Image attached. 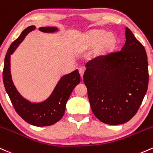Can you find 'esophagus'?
Segmentation results:
<instances>
[{"label": "esophagus", "mask_w": 153, "mask_h": 153, "mask_svg": "<svg viewBox=\"0 0 153 153\" xmlns=\"http://www.w3.org/2000/svg\"><path fill=\"white\" fill-rule=\"evenodd\" d=\"M78 70H79V73H80V77H81V78H82V79H83V74H84V70H83V68H80Z\"/></svg>", "instance_id": "obj_1"}]
</instances>
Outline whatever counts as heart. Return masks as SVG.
<instances>
[{
    "instance_id": "b5f03b06",
    "label": "heart",
    "mask_w": 153,
    "mask_h": 153,
    "mask_svg": "<svg viewBox=\"0 0 153 153\" xmlns=\"http://www.w3.org/2000/svg\"><path fill=\"white\" fill-rule=\"evenodd\" d=\"M117 39L112 33L104 30H94L84 35L78 41L77 49L85 52L93 49L91 56L95 59H102L115 49Z\"/></svg>"
}]
</instances>
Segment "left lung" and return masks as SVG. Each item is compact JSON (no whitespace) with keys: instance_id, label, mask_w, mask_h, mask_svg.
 Returning <instances> with one entry per match:
<instances>
[{"instance_id":"8db88e82","label":"left lung","mask_w":153,"mask_h":153,"mask_svg":"<svg viewBox=\"0 0 153 153\" xmlns=\"http://www.w3.org/2000/svg\"><path fill=\"white\" fill-rule=\"evenodd\" d=\"M120 51L85 65L83 81L91 108L102 123L119 125L137 113L147 93L149 74L145 47L128 27Z\"/></svg>"}]
</instances>
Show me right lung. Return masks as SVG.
<instances>
[{"mask_svg":"<svg viewBox=\"0 0 153 153\" xmlns=\"http://www.w3.org/2000/svg\"><path fill=\"white\" fill-rule=\"evenodd\" d=\"M32 25L22 31L19 38L8 48L4 60L3 80L5 88L15 110L27 123L36 126H47L58 122L65 112L66 103L72 91L80 82L78 70L61 77L51 95L41 102H31L24 98L15 87L11 73V55L23 41L28 33L36 29ZM43 33H55L59 29L54 27H39Z\"/></svg>","mask_w":153,"mask_h":153,"instance_id":"right-lung-1","label":"right lung"}]
</instances>
